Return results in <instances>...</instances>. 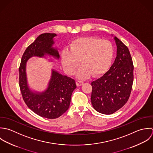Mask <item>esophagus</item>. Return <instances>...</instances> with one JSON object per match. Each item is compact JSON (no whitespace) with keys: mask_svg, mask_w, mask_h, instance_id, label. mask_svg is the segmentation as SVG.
<instances>
[{"mask_svg":"<svg viewBox=\"0 0 153 153\" xmlns=\"http://www.w3.org/2000/svg\"><path fill=\"white\" fill-rule=\"evenodd\" d=\"M83 84V82H82V81H77V82H76V85H77V86H82Z\"/></svg>","mask_w":153,"mask_h":153,"instance_id":"34e87169","label":"esophagus"}]
</instances>
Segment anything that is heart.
<instances>
[{"label":"heart","mask_w":153,"mask_h":153,"mask_svg":"<svg viewBox=\"0 0 153 153\" xmlns=\"http://www.w3.org/2000/svg\"><path fill=\"white\" fill-rule=\"evenodd\" d=\"M114 56L112 44L93 36H83L74 39L70 49H65L61 54L63 67L68 74H73L80 64H83L77 73L80 79L96 76L109 67Z\"/></svg>","instance_id":"b5f03b06"}]
</instances>
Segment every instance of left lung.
I'll list each match as a JSON object with an SVG mask.
<instances>
[{
	"instance_id": "obj_1",
	"label": "left lung",
	"mask_w": 153,
	"mask_h": 153,
	"mask_svg": "<svg viewBox=\"0 0 153 153\" xmlns=\"http://www.w3.org/2000/svg\"><path fill=\"white\" fill-rule=\"evenodd\" d=\"M117 57L110 69L92 82L91 102L99 113L112 114L127 102L134 80V65L128 47L115 36Z\"/></svg>"
}]
</instances>
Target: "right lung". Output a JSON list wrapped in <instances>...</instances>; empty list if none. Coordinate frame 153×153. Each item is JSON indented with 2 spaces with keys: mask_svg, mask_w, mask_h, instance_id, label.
I'll list each match as a JSON object with an SVG mask.
<instances>
[{
  "mask_svg": "<svg viewBox=\"0 0 153 153\" xmlns=\"http://www.w3.org/2000/svg\"><path fill=\"white\" fill-rule=\"evenodd\" d=\"M56 36V33H50L39 35L25 50L19 68V87L25 103L34 113L48 119L57 118L68 109L72 93L76 88L75 80L53 69L47 89L33 92L28 85L26 63L33 56L44 57L48 55L59 60V51L53 47Z\"/></svg>",
  "mask_w": 153,
  "mask_h": 153,
  "instance_id": "add662e5",
  "label": "right lung"
}]
</instances>
